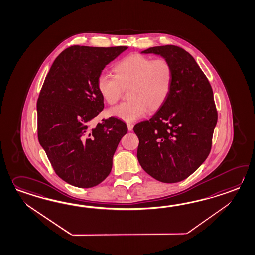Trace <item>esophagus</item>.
Here are the masks:
<instances>
[{"instance_id": "1", "label": "esophagus", "mask_w": 255, "mask_h": 255, "mask_svg": "<svg viewBox=\"0 0 255 255\" xmlns=\"http://www.w3.org/2000/svg\"><path fill=\"white\" fill-rule=\"evenodd\" d=\"M127 127H128V130H131L133 129V125L130 124V123H128L127 124Z\"/></svg>"}]
</instances>
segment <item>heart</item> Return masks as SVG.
<instances>
[{
    "label": "heart",
    "mask_w": 255,
    "mask_h": 255,
    "mask_svg": "<svg viewBox=\"0 0 255 255\" xmlns=\"http://www.w3.org/2000/svg\"><path fill=\"white\" fill-rule=\"evenodd\" d=\"M114 75L101 73L97 89L109 104L119 100L123 88H129L127 102L109 110L110 116L125 122L143 117L148 109L153 112L161 107L168 98L173 84L174 71L165 59L132 54L120 60L114 67Z\"/></svg>",
    "instance_id": "1"
}]
</instances>
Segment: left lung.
<instances>
[{"label": "left lung", "mask_w": 255, "mask_h": 255, "mask_svg": "<svg viewBox=\"0 0 255 255\" xmlns=\"http://www.w3.org/2000/svg\"><path fill=\"white\" fill-rule=\"evenodd\" d=\"M174 71L169 96L151 119L134 125L137 158L142 169L163 183L186 179L210 154L218 114L213 91L192 56L176 45L153 46Z\"/></svg>", "instance_id": "1"}]
</instances>
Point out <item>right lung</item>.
<instances>
[{
	"label": "right lung",
	"instance_id": "1",
	"mask_svg": "<svg viewBox=\"0 0 255 255\" xmlns=\"http://www.w3.org/2000/svg\"><path fill=\"white\" fill-rule=\"evenodd\" d=\"M127 46H70L55 59L36 104L37 133L56 174L75 187L89 188L111 173L123 121L110 117L91 125L104 108L97 79Z\"/></svg>",
	"mask_w": 255,
	"mask_h": 255
}]
</instances>
